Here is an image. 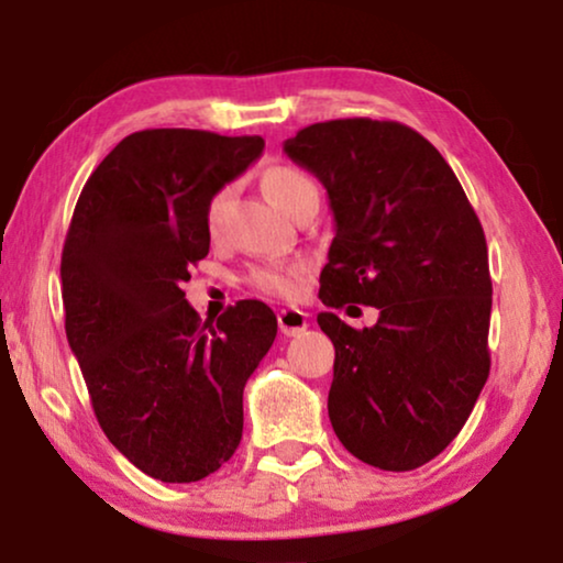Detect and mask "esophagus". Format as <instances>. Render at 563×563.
<instances>
[{
    "label": "esophagus",
    "mask_w": 563,
    "mask_h": 563,
    "mask_svg": "<svg viewBox=\"0 0 563 563\" xmlns=\"http://www.w3.org/2000/svg\"><path fill=\"white\" fill-rule=\"evenodd\" d=\"M310 320H307V312L297 310V307H287V310L279 312V330L284 335H299L305 333Z\"/></svg>",
    "instance_id": "34e87169"
}]
</instances>
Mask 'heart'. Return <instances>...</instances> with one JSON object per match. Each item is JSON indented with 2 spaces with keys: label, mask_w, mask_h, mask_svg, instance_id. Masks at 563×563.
<instances>
[{
  "label": "heart",
  "mask_w": 563,
  "mask_h": 563,
  "mask_svg": "<svg viewBox=\"0 0 563 563\" xmlns=\"http://www.w3.org/2000/svg\"><path fill=\"white\" fill-rule=\"evenodd\" d=\"M261 184L264 191L282 207L284 212L295 214L307 199H318V184H314L305 172H299L295 166L276 164L268 166L261 174ZM230 199H233V187H220L214 189L210 199L205 205V228L212 238L220 235L222 222H225ZM307 274L305 261H289V264H272V266H256L251 272V284L266 295H279L291 297L299 291L302 276Z\"/></svg>",
  "instance_id": "heart-1"
}]
</instances>
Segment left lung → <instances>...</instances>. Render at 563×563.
<instances>
[{
    "mask_svg": "<svg viewBox=\"0 0 563 563\" xmlns=\"http://www.w3.org/2000/svg\"><path fill=\"white\" fill-rule=\"evenodd\" d=\"M284 153L322 181L335 218L322 305L379 310L364 330L318 314L335 345L330 422L364 464L410 472L459 435L489 376L482 222L435 145L402 122H314Z\"/></svg>",
    "mask_w": 563,
    "mask_h": 563,
    "instance_id": "obj_1",
    "label": "left lung"
}]
</instances>
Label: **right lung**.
<instances>
[{"label":"right lung","mask_w":563,"mask_h":563,"mask_svg":"<svg viewBox=\"0 0 563 563\" xmlns=\"http://www.w3.org/2000/svg\"><path fill=\"white\" fill-rule=\"evenodd\" d=\"M261 151L258 135L141 130L95 168L68 225V345L104 435L153 479L199 482L233 456L243 387L276 338L258 299L202 322L181 291L210 253L207 199Z\"/></svg>","instance_id":"1"}]
</instances>
